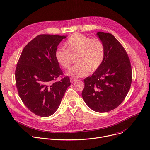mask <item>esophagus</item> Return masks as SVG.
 Returning <instances> with one entry per match:
<instances>
[{
	"label": "esophagus",
	"instance_id": "obj_1",
	"mask_svg": "<svg viewBox=\"0 0 150 150\" xmlns=\"http://www.w3.org/2000/svg\"><path fill=\"white\" fill-rule=\"evenodd\" d=\"M70 80H71V83H74L75 82V81H76V79H74V78H72L70 79Z\"/></svg>",
	"mask_w": 150,
	"mask_h": 150
}]
</instances>
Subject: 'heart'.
<instances>
[{
	"instance_id": "1",
	"label": "heart",
	"mask_w": 150,
	"mask_h": 150,
	"mask_svg": "<svg viewBox=\"0 0 150 150\" xmlns=\"http://www.w3.org/2000/svg\"><path fill=\"white\" fill-rule=\"evenodd\" d=\"M66 50L58 48L55 58L64 69H69L73 58L76 65L69 70L68 75L74 78L86 76L94 72L101 66L105 57V45L98 37L90 38L81 33H74L67 39Z\"/></svg>"
}]
</instances>
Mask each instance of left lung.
<instances>
[{"label": "left lung", "instance_id": "obj_1", "mask_svg": "<svg viewBox=\"0 0 150 150\" xmlns=\"http://www.w3.org/2000/svg\"><path fill=\"white\" fill-rule=\"evenodd\" d=\"M105 48L101 66L84 79L82 96L88 106L98 112H106L118 106L130 90L132 70L127 53L111 33L99 32Z\"/></svg>", "mask_w": 150, "mask_h": 150}]
</instances>
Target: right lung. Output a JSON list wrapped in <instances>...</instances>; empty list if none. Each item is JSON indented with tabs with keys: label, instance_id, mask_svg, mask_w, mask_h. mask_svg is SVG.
Listing matches in <instances>:
<instances>
[{
	"label": "right lung",
	"instance_id": "right-lung-1",
	"mask_svg": "<svg viewBox=\"0 0 150 150\" xmlns=\"http://www.w3.org/2000/svg\"><path fill=\"white\" fill-rule=\"evenodd\" d=\"M65 36L39 35L24 48L15 72L19 96L29 110L42 117L52 115L59 108L71 85L55 58L57 46ZM58 77L59 81H56Z\"/></svg>",
	"mask_w": 150,
	"mask_h": 150
}]
</instances>
